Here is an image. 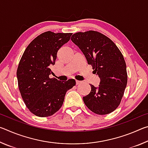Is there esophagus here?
I'll return each instance as SVG.
<instances>
[{
    "label": "esophagus",
    "instance_id": "esophagus-1",
    "mask_svg": "<svg viewBox=\"0 0 148 148\" xmlns=\"http://www.w3.org/2000/svg\"><path fill=\"white\" fill-rule=\"evenodd\" d=\"M80 83H81V82L78 81V80H76V85H78V84H79Z\"/></svg>",
    "mask_w": 148,
    "mask_h": 148
}]
</instances>
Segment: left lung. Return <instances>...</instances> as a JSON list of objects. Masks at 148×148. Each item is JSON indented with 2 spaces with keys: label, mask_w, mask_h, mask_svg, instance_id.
Here are the masks:
<instances>
[{
  "label": "left lung",
  "mask_w": 148,
  "mask_h": 148,
  "mask_svg": "<svg viewBox=\"0 0 148 148\" xmlns=\"http://www.w3.org/2000/svg\"><path fill=\"white\" fill-rule=\"evenodd\" d=\"M71 40L101 79L97 87L90 85L91 92L83 97L85 104L96 114L111 113L120 104L127 84L126 63L121 52L112 40L97 31L76 32Z\"/></svg>",
  "instance_id": "left-lung-1"
}]
</instances>
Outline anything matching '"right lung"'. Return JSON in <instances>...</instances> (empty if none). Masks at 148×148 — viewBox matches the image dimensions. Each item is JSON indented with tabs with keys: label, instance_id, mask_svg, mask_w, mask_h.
I'll use <instances>...</instances> for the list:
<instances>
[{
	"label": "right lung",
	"instance_id": "right-lung-1",
	"mask_svg": "<svg viewBox=\"0 0 148 148\" xmlns=\"http://www.w3.org/2000/svg\"><path fill=\"white\" fill-rule=\"evenodd\" d=\"M72 33L47 31L35 38L25 50L17 67V77L21 97L27 108L38 117H48L61 108L74 79L60 82L49 77L53 72L58 50L70 40Z\"/></svg>",
	"mask_w": 148,
	"mask_h": 148
}]
</instances>
